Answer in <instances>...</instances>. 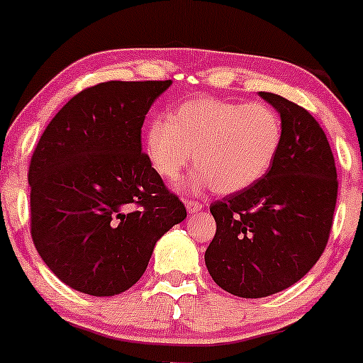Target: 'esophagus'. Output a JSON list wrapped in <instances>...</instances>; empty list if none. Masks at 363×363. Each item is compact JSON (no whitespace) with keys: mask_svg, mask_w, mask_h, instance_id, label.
<instances>
[{"mask_svg":"<svg viewBox=\"0 0 363 363\" xmlns=\"http://www.w3.org/2000/svg\"><path fill=\"white\" fill-rule=\"evenodd\" d=\"M184 205H186V208H188V212H191V214L202 211V207H203V205L200 202H196V200H186Z\"/></svg>","mask_w":363,"mask_h":363,"instance_id":"1","label":"esophagus"}]
</instances>
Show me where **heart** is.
<instances>
[{
  "instance_id": "heart-1",
  "label": "heart",
  "mask_w": 363,
  "mask_h": 363,
  "mask_svg": "<svg viewBox=\"0 0 363 363\" xmlns=\"http://www.w3.org/2000/svg\"><path fill=\"white\" fill-rule=\"evenodd\" d=\"M283 137L281 117L265 104L200 98L182 104L168 121H152L145 152L164 181L175 182L193 158L200 170L193 188L239 193L269 172Z\"/></svg>"
}]
</instances>
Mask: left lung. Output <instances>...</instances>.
<instances>
[{
    "label": "left lung",
    "mask_w": 363,
    "mask_h": 363,
    "mask_svg": "<svg viewBox=\"0 0 363 363\" xmlns=\"http://www.w3.org/2000/svg\"><path fill=\"white\" fill-rule=\"evenodd\" d=\"M281 116L283 137L258 182L211 205L216 235L205 265L218 286L262 298L302 279L328 242L337 172L327 135L306 108L259 93Z\"/></svg>",
    "instance_id": "1"
}]
</instances>
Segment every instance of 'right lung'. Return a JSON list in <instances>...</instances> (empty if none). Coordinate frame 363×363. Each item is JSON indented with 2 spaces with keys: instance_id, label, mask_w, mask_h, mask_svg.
<instances>
[{
  "instance_id": "right-lung-1",
  "label": "right lung",
  "mask_w": 363,
  "mask_h": 363,
  "mask_svg": "<svg viewBox=\"0 0 363 363\" xmlns=\"http://www.w3.org/2000/svg\"><path fill=\"white\" fill-rule=\"evenodd\" d=\"M172 80H111L80 91L45 128L29 163L31 237L73 290L112 296L145 272L156 242L186 219L142 152V126Z\"/></svg>"
}]
</instances>
